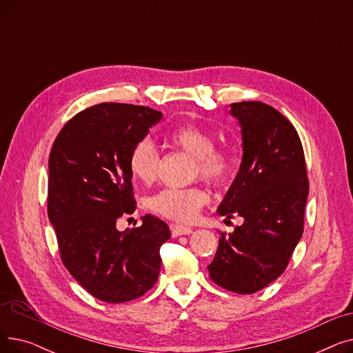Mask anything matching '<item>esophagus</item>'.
I'll return each instance as SVG.
<instances>
[{
  "instance_id": "obj_1",
  "label": "esophagus",
  "mask_w": 353,
  "mask_h": 353,
  "mask_svg": "<svg viewBox=\"0 0 353 353\" xmlns=\"http://www.w3.org/2000/svg\"><path fill=\"white\" fill-rule=\"evenodd\" d=\"M172 229V234L173 237H177V236H183V234H190L193 233V229L192 228H188V226H181V225H172L170 226Z\"/></svg>"
}]
</instances>
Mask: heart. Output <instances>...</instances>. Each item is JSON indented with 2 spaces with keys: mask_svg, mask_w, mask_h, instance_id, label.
I'll use <instances>...</instances> for the list:
<instances>
[{
  "mask_svg": "<svg viewBox=\"0 0 353 353\" xmlns=\"http://www.w3.org/2000/svg\"><path fill=\"white\" fill-rule=\"evenodd\" d=\"M172 147L194 159V173L213 186H223L234 174L237 157L230 147H214V136L209 130L188 123L170 130L165 136ZM128 170L133 179L150 184L159 174V153L150 139L139 140L130 152ZM209 193L201 188L163 189L148 199V208L156 214L190 221L208 205Z\"/></svg>",
  "mask_w": 353,
  "mask_h": 353,
  "instance_id": "obj_1",
  "label": "heart"
}]
</instances>
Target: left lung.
Instances as JSON below:
<instances>
[{
  "label": "left lung",
  "instance_id": "left-lung-1",
  "mask_svg": "<svg viewBox=\"0 0 353 353\" xmlns=\"http://www.w3.org/2000/svg\"><path fill=\"white\" fill-rule=\"evenodd\" d=\"M230 107L242 127L243 157L217 213L245 221L221 233L208 269L220 288L250 294L288 268L303 233L309 181L299 134L282 113L261 101Z\"/></svg>",
  "mask_w": 353,
  "mask_h": 353
}]
</instances>
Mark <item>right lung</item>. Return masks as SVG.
Here are the masks:
<instances>
[{"label": "right lung", "mask_w": 353, "mask_h": 353, "mask_svg": "<svg viewBox=\"0 0 353 353\" xmlns=\"http://www.w3.org/2000/svg\"><path fill=\"white\" fill-rule=\"evenodd\" d=\"M150 107L101 103L74 116L48 159V219L64 266L90 294L107 303L140 298L159 279L160 248L170 239L163 220L119 232L136 210L128 156L161 120Z\"/></svg>", "instance_id": "1"}]
</instances>
